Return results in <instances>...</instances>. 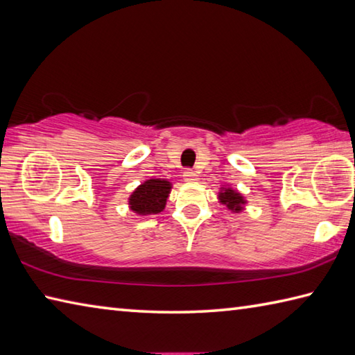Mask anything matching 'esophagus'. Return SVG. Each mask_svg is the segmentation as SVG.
Here are the masks:
<instances>
[{
	"label": "esophagus",
	"mask_w": 355,
	"mask_h": 355,
	"mask_svg": "<svg viewBox=\"0 0 355 355\" xmlns=\"http://www.w3.org/2000/svg\"><path fill=\"white\" fill-rule=\"evenodd\" d=\"M183 178H184V182H187V183H193V182H197V180H198V175H197V172H195V171L187 169V171L183 172Z\"/></svg>",
	"instance_id": "esophagus-1"
}]
</instances>
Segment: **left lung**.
<instances>
[{"instance_id": "left-lung-1", "label": "left lung", "mask_w": 355, "mask_h": 355, "mask_svg": "<svg viewBox=\"0 0 355 355\" xmlns=\"http://www.w3.org/2000/svg\"><path fill=\"white\" fill-rule=\"evenodd\" d=\"M221 205H224L229 210L235 214H239L245 206V200L238 191L232 189V187H221V192L218 193Z\"/></svg>"}]
</instances>
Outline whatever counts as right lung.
<instances>
[{
    "label": "right lung",
    "mask_w": 355,
    "mask_h": 355,
    "mask_svg": "<svg viewBox=\"0 0 355 355\" xmlns=\"http://www.w3.org/2000/svg\"><path fill=\"white\" fill-rule=\"evenodd\" d=\"M172 184L168 180L162 178H150L141 183L135 189L128 205L134 214L137 215H154L160 214L166 206V201L171 193Z\"/></svg>",
    "instance_id": "right-lung-1"
}]
</instances>
